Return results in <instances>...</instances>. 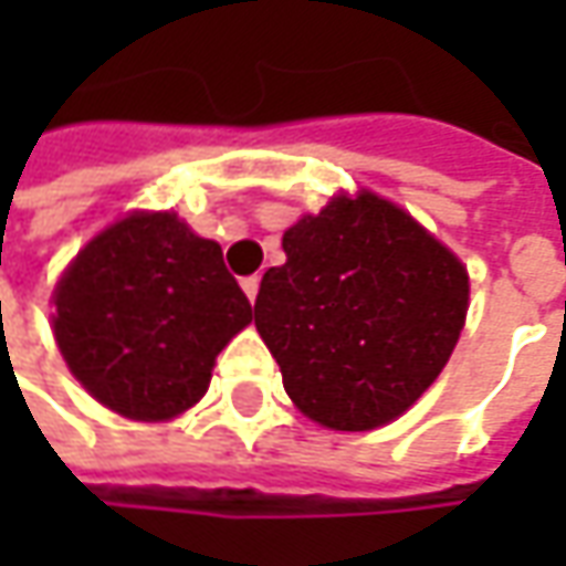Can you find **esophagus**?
<instances>
[{
	"label": "esophagus",
	"instance_id": "34e87169",
	"mask_svg": "<svg viewBox=\"0 0 566 566\" xmlns=\"http://www.w3.org/2000/svg\"><path fill=\"white\" fill-rule=\"evenodd\" d=\"M258 290H261V276L254 273V276H242V293L249 295L251 302L258 298Z\"/></svg>",
	"mask_w": 566,
	"mask_h": 566
}]
</instances>
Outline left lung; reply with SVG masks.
<instances>
[{"mask_svg":"<svg viewBox=\"0 0 566 566\" xmlns=\"http://www.w3.org/2000/svg\"><path fill=\"white\" fill-rule=\"evenodd\" d=\"M254 327L290 400L334 431L394 422L441 375L467 324L469 273L402 207L361 188L283 232Z\"/></svg>","mask_w":566,"mask_h":566,"instance_id":"8db88e82","label":"left lung"}]
</instances>
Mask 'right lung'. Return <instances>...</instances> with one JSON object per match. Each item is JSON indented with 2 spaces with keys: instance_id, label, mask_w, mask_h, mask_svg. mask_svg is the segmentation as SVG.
I'll use <instances>...</instances> for the list:
<instances>
[{
  "instance_id": "1",
  "label": "right lung",
  "mask_w": 566,
  "mask_h": 566,
  "mask_svg": "<svg viewBox=\"0 0 566 566\" xmlns=\"http://www.w3.org/2000/svg\"><path fill=\"white\" fill-rule=\"evenodd\" d=\"M59 353L84 390L135 422L201 400L251 305L213 239L169 210H135L94 235L53 293Z\"/></svg>"
}]
</instances>
